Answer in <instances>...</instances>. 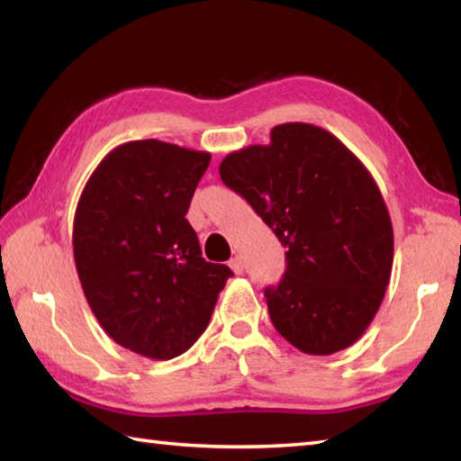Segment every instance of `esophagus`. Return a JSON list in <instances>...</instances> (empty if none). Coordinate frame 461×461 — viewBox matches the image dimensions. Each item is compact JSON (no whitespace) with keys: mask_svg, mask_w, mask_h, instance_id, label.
I'll return each instance as SVG.
<instances>
[{"mask_svg":"<svg viewBox=\"0 0 461 461\" xmlns=\"http://www.w3.org/2000/svg\"><path fill=\"white\" fill-rule=\"evenodd\" d=\"M230 267L233 273H236V276H240V273H243V267L246 266H243V259L240 256H236L233 259H230Z\"/></svg>","mask_w":461,"mask_h":461,"instance_id":"1","label":"esophagus"}]
</instances>
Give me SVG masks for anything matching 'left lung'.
Listing matches in <instances>:
<instances>
[{
	"label": "left lung",
	"instance_id": "obj_1",
	"mask_svg": "<svg viewBox=\"0 0 461 461\" xmlns=\"http://www.w3.org/2000/svg\"><path fill=\"white\" fill-rule=\"evenodd\" d=\"M221 182L246 198L285 248V276L266 287L273 327L307 355L357 342L375 319L394 258L378 185L337 136L287 122L267 146L225 156Z\"/></svg>",
	"mask_w": 461,
	"mask_h": 461
}]
</instances>
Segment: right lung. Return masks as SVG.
Wrapping results in <instances>:
<instances>
[{"label":"right lung","instance_id":"obj_1","mask_svg":"<svg viewBox=\"0 0 461 461\" xmlns=\"http://www.w3.org/2000/svg\"><path fill=\"white\" fill-rule=\"evenodd\" d=\"M210 160L154 139L121 144L77 205L73 253L85 297L106 335L146 358L188 350L233 276L202 258L185 220Z\"/></svg>","mask_w":461,"mask_h":461}]
</instances>
